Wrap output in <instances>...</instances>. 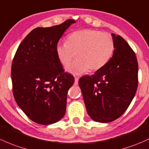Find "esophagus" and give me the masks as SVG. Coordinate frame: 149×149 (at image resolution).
Segmentation results:
<instances>
[{
  "label": "esophagus",
  "mask_w": 149,
  "mask_h": 149,
  "mask_svg": "<svg viewBox=\"0 0 149 149\" xmlns=\"http://www.w3.org/2000/svg\"><path fill=\"white\" fill-rule=\"evenodd\" d=\"M78 83H79V78H78V77H75L74 84H75V85H77Z\"/></svg>",
  "instance_id": "obj_1"
}]
</instances>
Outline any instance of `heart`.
Listing matches in <instances>:
<instances>
[{"label":"heart","mask_w":149,"mask_h":149,"mask_svg":"<svg viewBox=\"0 0 149 149\" xmlns=\"http://www.w3.org/2000/svg\"><path fill=\"white\" fill-rule=\"evenodd\" d=\"M114 41L110 34L94 30H80L71 33L67 42L58 43L56 46L57 57L66 65L75 57L78 59L65 68L68 73L81 75L88 68L95 71L102 68L111 58Z\"/></svg>","instance_id":"heart-1"}]
</instances>
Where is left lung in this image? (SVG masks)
I'll use <instances>...</instances> for the list:
<instances>
[{"mask_svg":"<svg viewBox=\"0 0 149 149\" xmlns=\"http://www.w3.org/2000/svg\"><path fill=\"white\" fill-rule=\"evenodd\" d=\"M114 51L111 58L92 76L79 79L88 114L93 120L109 123L126 111L138 86L136 56L119 35L111 34Z\"/></svg>","mask_w":149,"mask_h":149,"instance_id":"1","label":"left lung"}]
</instances>
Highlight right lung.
<instances>
[{"label":"right lung","instance_id":"obj_1","mask_svg":"<svg viewBox=\"0 0 149 149\" xmlns=\"http://www.w3.org/2000/svg\"><path fill=\"white\" fill-rule=\"evenodd\" d=\"M33 29L18 46L11 67L13 93L18 106L31 120L42 125L64 116L67 93L74 78L64 73L56 53L63 33L73 23Z\"/></svg>","mask_w":149,"mask_h":149}]
</instances>
